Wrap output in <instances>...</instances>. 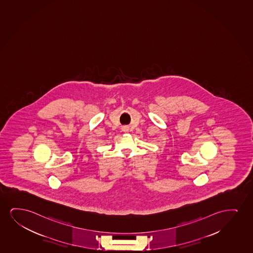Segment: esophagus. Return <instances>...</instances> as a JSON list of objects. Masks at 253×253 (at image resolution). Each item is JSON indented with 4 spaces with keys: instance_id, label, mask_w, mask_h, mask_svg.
<instances>
[{
    "instance_id": "esophagus-1",
    "label": "esophagus",
    "mask_w": 253,
    "mask_h": 253,
    "mask_svg": "<svg viewBox=\"0 0 253 253\" xmlns=\"http://www.w3.org/2000/svg\"><path fill=\"white\" fill-rule=\"evenodd\" d=\"M123 130H124V131H128V127H126V126L123 127Z\"/></svg>"
}]
</instances>
